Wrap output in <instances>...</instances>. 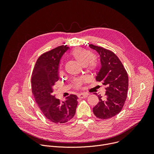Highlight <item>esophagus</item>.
<instances>
[{
	"mask_svg": "<svg viewBox=\"0 0 154 154\" xmlns=\"http://www.w3.org/2000/svg\"><path fill=\"white\" fill-rule=\"evenodd\" d=\"M88 96V93H81V94L78 95V97L79 98H85Z\"/></svg>",
	"mask_w": 154,
	"mask_h": 154,
	"instance_id": "esophagus-1",
	"label": "esophagus"
}]
</instances>
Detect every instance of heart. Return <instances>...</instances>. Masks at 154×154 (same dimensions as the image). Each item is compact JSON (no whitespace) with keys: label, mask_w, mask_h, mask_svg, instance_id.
<instances>
[{"label":"heart","mask_w":154,"mask_h":154,"mask_svg":"<svg viewBox=\"0 0 154 154\" xmlns=\"http://www.w3.org/2000/svg\"><path fill=\"white\" fill-rule=\"evenodd\" d=\"M71 54L81 64L85 65L88 70L93 71L96 68L97 63L96 60L92 59L93 54L90 51L77 48L74 50Z\"/></svg>","instance_id":"obj_1"}]
</instances>
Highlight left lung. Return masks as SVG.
I'll return each mask as SVG.
<instances>
[{"label": "left lung", "mask_w": 154, "mask_h": 154, "mask_svg": "<svg viewBox=\"0 0 154 154\" xmlns=\"http://www.w3.org/2000/svg\"><path fill=\"white\" fill-rule=\"evenodd\" d=\"M89 46L100 56L101 66L96 79L106 86L105 96H98L99 102L93 111L99 119L111 118L120 113L125 103L128 86L127 72L113 52L93 45Z\"/></svg>", "instance_id": "1"}]
</instances>
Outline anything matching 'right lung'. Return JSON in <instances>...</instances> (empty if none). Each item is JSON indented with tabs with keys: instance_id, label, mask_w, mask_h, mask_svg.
Here are the masks:
<instances>
[{
	"instance_id": "1",
	"label": "right lung",
	"mask_w": 154,
	"mask_h": 154,
	"mask_svg": "<svg viewBox=\"0 0 154 154\" xmlns=\"http://www.w3.org/2000/svg\"><path fill=\"white\" fill-rule=\"evenodd\" d=\"M69 48L58 46L42 54L37 60L32 75V90L36 102L45 117L55 124L65 123L75 115L77 96L71 94L60 102L53 94L59 79L60 60Z\"/></svg>"
}]
</instances>
